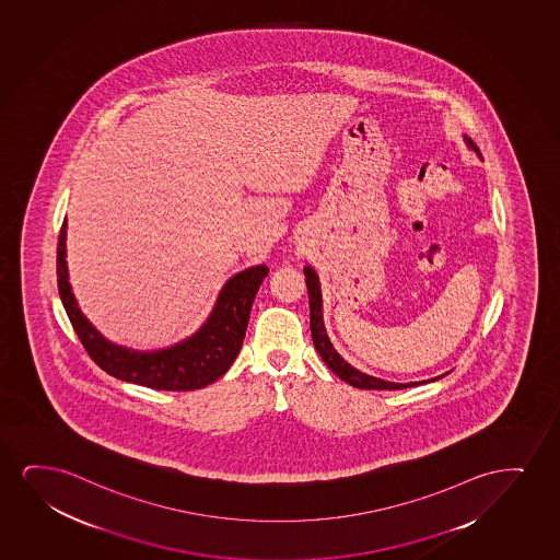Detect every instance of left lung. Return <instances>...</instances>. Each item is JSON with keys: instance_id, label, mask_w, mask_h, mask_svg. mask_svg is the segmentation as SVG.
Wrapping results in <instances>:
<instances>
[{"instance_id": "1", "label": "left lung", "mask_w": 560, "mask_h": 560, "mask_svg": "<svg viewBox=\"0 0 560 560\" xmlns=\"http://www.w3.org/2000/svg\"><path fill=\"white\" fill-rule=\"evenodd\" d=\"M467 144L471 145L475 152L479 153L480 150L471 139H467ZM305 284H307V296H310V328H312L313 343L315 349L319 351L320 359L327 363L328 369L335 372L338 378L348 382L353 387L359 389H402V387H410L416 384H393V382H385V380L374 378L369 374L355 371L353 366H349L343 359H341L332 343L328 340L327 332H325V325H323V312H320V291L319 279L315 276L312 268H304ZM423 384V382H421Z\"/></svg>"}]
</instances>
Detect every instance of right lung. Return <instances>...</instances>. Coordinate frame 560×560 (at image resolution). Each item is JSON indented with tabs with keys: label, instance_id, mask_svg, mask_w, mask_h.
Instances as JSON below:
<instances>
[{
	"label": "right lung",
	"instance_id": "right-lung-1",
	"mask_svg": "<svg viewBox=\"0 0 560 560\" xmlns=\"http://www.w3.org/2000/svg\"><path fill=\"white\" fill-rule=\"evenodd\" d=\"M266 266H255L232 277L220 292L211 317L197 335L173 348L153 353H137L114 346L85 319L73 299L66 268V220L60 228L57 247L59 294L68 319L89 357L109 376L165 392H191L224 376L240 353L247 330L248 315L260 289Z\"/></svg>",
	"mask_w": 560,
	"mask_h": 560
}]
</instances>
